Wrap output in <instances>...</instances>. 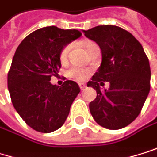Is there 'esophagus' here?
<instances>
[{
  "instance_id": "esophagus-1",
  "label": "esophagus",
  "mask_w": 157,
  "mask_h": 157,
  "mask_svg": "<svg viewBox=\"0 0 157 157\" xmlns=\"http://www.w3.org/2000/svg\"><path fill=\"white\" fill-rule=\"evenodd\" d=\"M79 87L81 88V90H84V89L86 88V85H84V84H79Z\"/></svg>"
}]
</instances>
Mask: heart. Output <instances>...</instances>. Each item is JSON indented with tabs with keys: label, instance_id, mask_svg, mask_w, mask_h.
Returning a JSON list of instances; mask_svg holds the SVG:
<instances>
[{
	"label": "heart",
	"instance_id": "obj_1",
	"mask_svg": "<svg viewBox=\"0 0 157 157\" xmlns=\"http://www.w3.org/2000/svg\"><path fill=\"white\" fill-rule=\"evenodd\" d=\"M97 44L95 43H87L86 45V51L88 52L91 48H93L94 46H96ZM71 49V44H68L66 45L61 53H60V59L62 61L66 60L67 57H68V54H69V51ZM90 70L88 69H83V68H79V67H72L68 71V76L72 78L74 80H77V81H84L86 80L87 76L90 74Z\"/></svg>",
	"mask_w": 157,
	"mask_h": 157
}]
</instances>
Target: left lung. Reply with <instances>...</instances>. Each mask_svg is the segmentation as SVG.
Returning <instances> with one entry per match:
<instances>
[{
	"label": "left lung",
	"instance_id": "1",
	"mask_svg": "<svg viewBox=\"0 0 157 157\" xmlns=\"http://www.w3.org/2000/svg\"><path fill=\"white\" fill-rule=\"evenodd\" d=\"M84 32L102 54L101 65L87 83L97 91V98L89 103L90 113L105 128H123L138 117L149 94V59L140 42L120 27L97 26ZM104 82L110 83V88L102 92L100 86Z\"/></svg>",
	"mask_w": 157,
	"mask_h": 157
}]
</instances>
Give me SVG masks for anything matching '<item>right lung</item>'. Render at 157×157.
Here are the masks:
<instances>
[{"label": "right lung", "mask_w": 157, "mask_h": 157, "mask_svg": "<svg viewBox=\"0 0 157 157\" xmlns=\"http://www.w3.org/2000/svg\"><path fill=\"white\" fill-rule=\"evenodd\" d=\"M81 35L78 29L44 27L29 34L16 50L7 76L8 90L16 111L36 131L49 133L62 127L80 92L73 81L59 86L50 80L61 68L64 46Z\"/></svg>", "instance_id": "right-lung-1"}]
</instances>
